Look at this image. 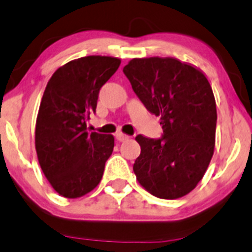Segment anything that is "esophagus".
Returning <instances> with one entry per match:
<instances>
[{
  "mask_svg": "<svg viewBox=\"0 0 252 252\" xmlns=\"http://www.w3.org/2000/svg\"><path fill=\"white\" fill-rule=\"evenodd\" d=\"M128 136H126V134L124 133H116L115 134V139L118 140V142H125V140L128 139Z\"/></svg>",
  "mask_w": 252,
  "mask_h": 252,
  "instance_id": "obj_1",
  "label": "esophagus"
}]
</instances>
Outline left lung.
<instances>
[{"label": "left lung", "mask_w": 252, "mask_h": 252, "mask_svg": "<svg viewBox=\"0 0 252 252\" xmlns=\"http://www.w3.org/2000/svg\"><path fill=\"white\" fill-rule=\"evenodd\" d=\"M148 112L159 116V138L136 137L137 180L155 197L175 199L201 181L215 147L216 104L205 75L173 58L133 59L124 67Z\"/></svg>", "instance_id": "8db88e82"}]
</instances>
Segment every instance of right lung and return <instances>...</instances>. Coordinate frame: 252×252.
Wrapping results in <instances>:
<instances>
[{
  "label": "right lung",
  "mask_w": 252,
  "mask_h": 252,
  "mask_svg": "<svg viewBox=\"0 0 252 252\" xmlns=\"http://www.w3.org/2000/svg\"><path fill=\"white\" fill-rule=\"evenodd\" d=\"M110 56H85L59 68L48 82L36 121L38 161L54 190L77 198L94 190L114 148L112 134L86 131L102 86L120 66Z\"/></svg>",
  "instance_id": "right-lung-1"
}]
</instances>
